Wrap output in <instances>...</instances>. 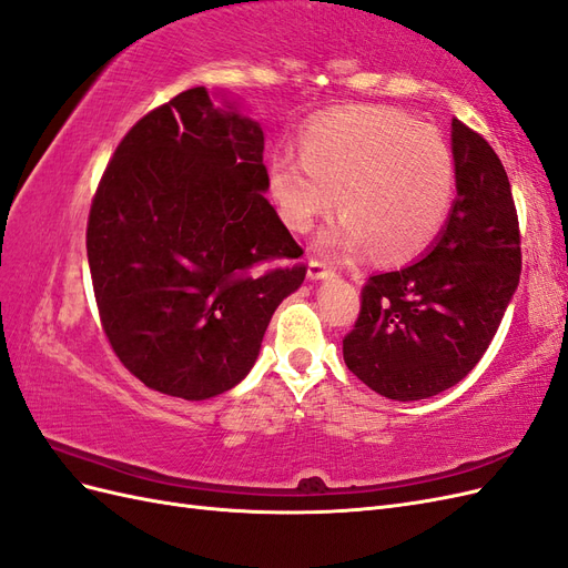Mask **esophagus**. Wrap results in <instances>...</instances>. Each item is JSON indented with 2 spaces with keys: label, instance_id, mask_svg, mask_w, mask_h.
Masks as SVG:
<instances>
[{
  "label": "esophagus",
  "instance_id": "1",
  "mask_svg": "<svg viewBox=\"0 0 568 568\" xmlns=\"http://www.w3.org/2000/svg\"><path fill=\"white\" fill-rule=\"evenodd\" d=\"M332 274H334V270L326 265L324 261H311V265H307V277H311L313 282L332 277Z\"/></svg>",
  "mask_w": 568,
  "mask_h": 568
}]
</instances>
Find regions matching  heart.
Here are the masks:
<instances>
[{"mask_svg": "<svg viewBox=\"0 0 568 568\" xmlns=\"http://www.w3.org/2000/svg\"><path fill=\"white\" fill-rule=\"evenodd\" d=\"M455 189V153L440 130L388 106L320 118L301 136V156L282 153L270 168V194L291 232H311L338 194L343 217L317 239L338 257L419 255L448 225Z\"/></svg>", "mask_w": 568, "mask_h": 568, "instance_id": "heart-1", "label": "heart"}]
</instances>
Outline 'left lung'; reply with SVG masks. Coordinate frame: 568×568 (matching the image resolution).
Here are the masks:
<instances>
[{"label":"left lung","mask_w":568,"mask_h":568,"mask_svg":"<svg viewBox=\"0 0 568 568\" xmlns=\"http://www.w3.org/2000/svg\"><path fill=\"white\" fill-rule=\"evenodd\" d=\"M457 199L422 261L374 274L343 338L359 382L390 400H422L467 376L503 322L521 274V234L505 165L453 120Z\"/></svg>","instance_id":"1"}]
</instances>
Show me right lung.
Returning <instances> with one entry per match:
<instances>
[{
	"instance_id": "obj_1",
	"label": "right lung",
	"mask_w": 568,
	"mask_h": 568,
	"mask_svg": "<svg viewBox=\"0 0 568 568\" xmlns=\"http://www.w3.org/2000/svg\"><path fill=\"white\" fill-rule=\"evenodd\" d=\"M255 120L180 92L120 140L92 199L88 261L113 353L144 386L205 400L253 367L303 248L265 199Z\"/></svg>"
}]
</instances>
